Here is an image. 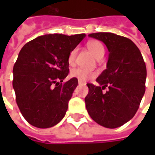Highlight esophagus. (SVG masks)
Here are the masks:
<instances>
[{
    "label": "esophagus",
    "instance_id": "1",
    "mask_svg": "<svg viewBox=\"0 0 155 155\" xmlns=\"http://www.w3.org/2000/svg\"><path fill=\"white\" fill-rule=\"evenodd\" d=\"M79 84H84V83H83V82H81V81H79Z\"/></svg>",
    "mask_w": 155,
    "mask_h": 155
}]
</instances>
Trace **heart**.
Here are the masks:
<instances>
[{
	"label": "heart",
	"mask_w": 155,
	"mask_h": 155,
	"mask_svg": "<svg viewBox=\"0 0 155 155\" xmlns=\"http://www.w3.org/2000/svg\"><path fill=\"white\" fill-rule=\"evenodd\" d=\"M87 48L97 60H101L104 56V45L100 41H91L90 42H88ZM77 53L78 49L77 48H74L68 55V63L71 65H73L74 64ZM71 74L72 77L76 78L78 81H81V82H86V81L95 78L97 74L94 71H88V70H84V69H82V68H76V69H74V70L71 71Z\"/></svg>",
	"instance_id": "b5f03b06"
}]
</instances>
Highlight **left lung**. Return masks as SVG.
Here are the masks:
<instances>
[{
	"mask_svg": "<svg viewBox=\"0 0 155 155\" xmlns=\"http://www.w3.org/2000/svg\"><path fill=\"white\" fill-rule=\"evenodd\" d=\"M90 37L104 42L109 51L106 70L96 79L99 86L87 84L84 98L91 119L105 128L114 129L130 120L145 92L146 65L141 52L130 39L109 32ZM109 91L104 93L105 87Z\"/></svg>",
	"mask_w": 155,
	"mask_h": 155,
	"instance_id": "1",
	"label": "left lung"
}]
</instances>
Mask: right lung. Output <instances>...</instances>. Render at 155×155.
Returning <instances> with one entry per match:
<instances>
[{
	"mask_svg": "<svg viewBox=\"0 0 155 155\" xmlns=\"http://www.w3.org/2000/svg\"><path fill=\"white\" fill-rule=\"evenodd\" d=\"M85 34H49L22 47L13 67V88L22 115L31 125L45 129L57 124L66 113L78 85L69 74L68 55Z\"/></svg>",
	"mask_w": 155,
	"mask_h": 155,
	"instance_id": "add662e5",
	"label": "right lung"
}]
</instances>
